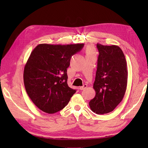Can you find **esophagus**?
<instances>
[{
	"label": "esophagus",
	"mask_w": 148,
	"mask_h": 148,
	"mask_svg": "<svg viewBox=\"0 0 148 148\" xmlns=\"http://www.w3.org/2000/svg\"><path fill=\"white\" fill-rule=\"evenodd\" d=\"M88 87V85L87 84H84L83 86H80L79 87V89L80 90H84V89H86Z\"/></svg>",
	"instance_id": "esophagus-1"
}]
</instances>
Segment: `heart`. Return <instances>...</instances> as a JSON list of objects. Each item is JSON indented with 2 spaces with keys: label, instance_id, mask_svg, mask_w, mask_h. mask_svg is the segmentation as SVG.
Returning <instances> with one entry per match:
<instances>
[{
  "label": "heart",
  "instance_id": "b5f03b06",
  "mask_svg": "<svg viewBox=\"0 0 148 148\" xmlns=\"http://www.w3.org/2000/svg\"><path fill=\"white\" fill-rule=\"evenodd\" d=\"M86 52H87V54H89V53H95V52H94L93 48L91 47H89L87 48Z\"/></svg>",
  "mask_w": 148,
  "mask_h": 148
}]
</instances>
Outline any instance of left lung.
<instances>
[{"mask_svg": "<svg viewBox=\"0 0 148 148\" xmlns=\"http://www.w3.org/2000/svg\"><path fill=\"white\" fill-rule=\"evenodd\" d=\"M99 51L93 88L96 96L89 102L97 114L113 111L122 101L127 86V64L119 46L97 44Z\"/></svg>", "mask_w": 148, "mask_h": 148, "instance_id": "8db88e82", "label": "left lung"}]
</instances>
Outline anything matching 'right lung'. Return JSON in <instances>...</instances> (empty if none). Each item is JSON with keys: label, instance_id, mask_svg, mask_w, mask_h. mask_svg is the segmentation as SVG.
Segmentation results:
<instances>
[{"label": "right lung", "instance_id": "1", "mask_svg": "<svg viewBox=\"0 0 148 148\" xmlns=\"http://www.w3.org/2000/svg\"><path fill=\"white\" fill-rule=\"evenodd\" d=\"M84 44H40L31 52L25 66L23 81L28 96L47 114L57 112L68 104L76 92L67 84L66 69L71 57Z\"/></svg>", "mask_w": 148, "mask_h": 148}]
</instances>
